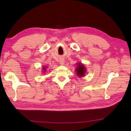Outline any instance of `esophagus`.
I'll list each match as a JSON object with an SVG mask.
<instances>
[{
  "label": "esophagus",
  "instance_id": "esophagus-1",
  "mask_svg": "<svg viewBox=\"0 0 131 131\" xmlns=\"http://www.w3.org/2000/svg\"><path fill=\"white\" fill-rule=\"evenodd\" d=\"M64 62H65V61L64 60V59H61V60H60V64H61V65H64Z\"/></svg>",
  "mask_w": 131,
  "mask_h": 131
}]
</instances>
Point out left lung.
Returning <instances> with one entry per match:
<instances>
[{
    "label": "left lung",
    "mask_w": 131,
    "mask_h": 131,
    "mask_svg": "<svg viewBox=\"0 0 131 131\" xmlns=\"http://www.w3.org/2000/svg\"><path fill=\"white\" fill-rule=\"evenodd\" d=\"M76 71L77 73V75L79 77L83 76L85 75V73L86 72V70L83 64L81 63H79L78 67L76 69Z\"/></svg>",
    "instance_id": "left-lung-1"
}]
</instances>
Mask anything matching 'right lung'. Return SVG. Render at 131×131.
I'll return each instance as SVG.
<instances>
[{
    "label": "right lung",
    "mask_w": 131,
    "mask_h": 131,
    "mask_svg": "<svg viewBox=\"0 0 131 131\" xmlns=\"http://www.w3.org/2000/svg\"><path fill=\"white\" fill-rule=\"evenodd\" d=\"M43 70H44V71L46 70V69H45V67H43Z\"/></svg>",
    "instance_id": "1"
}]
</instances>
